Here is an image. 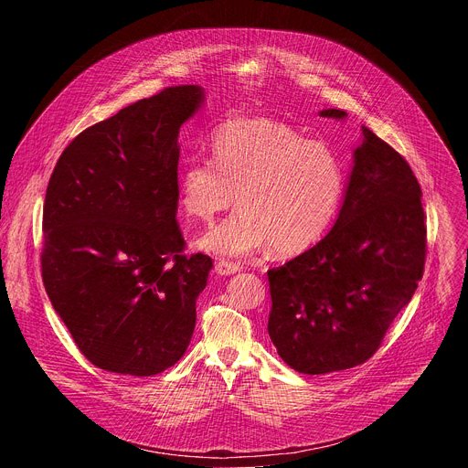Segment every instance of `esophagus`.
<instances>
[{
    "label": "esophagus",
    "mask_w": 468,
    "mask_h": 468,
    "mask_svg": "<svg viewBox=\"0 0 468 468\" xmlns=\"http://www.w3.org/2000/svg\"><path fill=\"white\" fill-rule=\"evenodd\" d=\"M240 269L237 264L233 262H228V261H215V272L220 274V276H231L235 272H239Z\"/></svg>",
    "instance_id": "34e87169"
}]
</instances>
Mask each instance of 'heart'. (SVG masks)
Instances as JSON below:
<instances>
[{
    "instance_id": "1",
    "label": "heart",
    "mask_w": 468,
    "mask_h": 468,
    "mask_svg": "<svg viewBox=\"0 0 468 468\" xmlns=\"http://www.w3.org/2000/svg\"><path fill=\"white\" fill-rule=\"evenodd\" d=\"M337 152L272 118H233L215 129L211 157H190L179 174V206L213 226L197 246L218 257L242 259L271 246L292 255L318 242L337 217L345 194Z\"/></svg>"
}]
</instances>
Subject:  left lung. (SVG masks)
I'll list each match as a JSON object with an SVG mask.
<instances>
[{
    "label": "left lung",
    "mask_w": 468,
    "mask_h": 468,
    "mask_svg": "<svg viewBox=\"0 0 468 468\" xmlns=\"http://www.w3.org/2000/svg\"><path fill=\"white\" fill-rule=\"evenodd\" d=\"M320 114L346 116L339 109ZM361 131L335 226L269 271L271 339L302 374L346 370L370 359L424 274L420 185L402 155L368 127Z\"/></svg>",
    "instance_id": "obj_1"
}]
</instances>
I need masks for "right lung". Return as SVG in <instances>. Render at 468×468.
I'll return each mask as SVG.
<instances>
[{"label": "right lung", "mask_w": 468, "mask_h": 468, "mask_svg": "<svg viewBox=\"0 0 468 468\" xmlns=\"http://www.w3.org/2000/svg\"><path fill=\"white\" fill-rule=\"evenodd\" d=\"M204 100L177 85L123 107L64 148L42 215V282L98 368L154 376L196 325L209 255H186L177 224L179 127Z\"/></svg>", "instance_id": "right-lung-1"}]
</instances>
